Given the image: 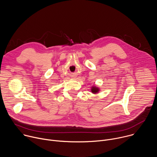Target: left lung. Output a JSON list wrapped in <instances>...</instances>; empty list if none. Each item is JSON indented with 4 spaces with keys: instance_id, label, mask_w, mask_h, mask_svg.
I'll use <instances>...</instances> for the list:
<instances>
[{
    "instance_id": "8db88e82",
    "label": "left lung",
    "mask_w": 157,
    "mask_h": 157,
    "mask_svg": "<svg viewBox=\"0 0 157 157\" xmlns=\"http://www.w3.org/2000/svg\"><path fill=\"white\" fill-rule=\"evenodd\" d=\"M99 89L98 87H96V86H93L91 87V92L93 93V94H96L98 93H99Z\"/></svg>"
}]
</instances>
